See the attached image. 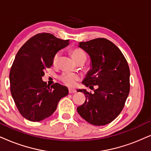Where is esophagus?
Returning a JSON list of instances; mask_svg holds the SVG:
<instances>
[{
  "mask_svg": "<svg viewBox=\"0 0 151 151\" xmlns=\"http://www.w3.org/2000/svg\"><path fill=\"white\" fill-rule=\"evenodd\" d=\"M77 92V91H76L75 89H69V93H74Z\"/></svg>",
  "mask_w": 151,
  "mask_h": 151,
  "instance_id": "34e87169",
  "label": "esophagus"
}]
</instances>
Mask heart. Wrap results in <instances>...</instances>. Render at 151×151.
Returning a JSON list of instances; mask_svg holds the SVG:
<instances>
[{
	"mask_svg": "<svg viewBox=\"0 0 151 151\" xmlns=\"http://www.w3.org/2000/svg\"><path fill=\"white\" fill-rule=\"evenodd\" d=\"M72 57L75 61L79 60L80 58H84L86 57V55L84 51L81 49H74L71 51ZM60 56V52H57L54 55L53 58V65H56L58 63L59 58ZM60 81H61L64 84H65L68 86H74L76 84V82L80 79L79 75L77 73H74V72H67L63 73L59 77Z\"/></svg>",
	"mask_w": 151,
	"mask_h": 151,
	"instance_id": "heart-1",
	"label": "heart"
}]
</instances>
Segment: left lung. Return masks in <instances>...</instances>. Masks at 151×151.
Instances as JSON below:
<instances>
[{"mask_svg": "<svg viewBox=\"0 0 151 151\" xmlns=\"http://www.w3.org/2000/svg\"><path fill=\"white\" fill-rule=\"evenodd\" d=\"M91 58V68L82 83L93 88L77 92L85 94L86 101L78 106V113L85 121L94 125H104L113 121L125 105L129 92V69L123 54L113 42L96 38L79 43Z\"/></svg>", "mask_w": 151, "mask_h": 151, "instance_id": "1", "label": "left lung"}]
</instances>
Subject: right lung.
I'll return each mask as SVG.
<instances>
[{
  "mask_svg": "<svg viewBox=\"0 0 151 151\" xmlns=\"http://www.w3.org/2000/svg\"><path fill=\"white\" fill-rule=\"evenodd\" d=\"M69 40L51 33L30 38L15 56L9 72L12 98L22 116L39 122L52 115L59 100L68 95V88L58 83L51 88L42 81L46 68L53 64L54 55L69 45Z\"/></svg>",
  "mask_w": 151,
  "mask_h": 151,
  "instance_id": "obj_1",
  "label": "right lung"
}]
</instances>
